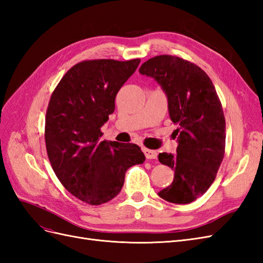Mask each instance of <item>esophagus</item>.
I'll list each match as a JSON object with an SVG mask.
<instances>
[{
    "instance_id": "esophagus-1",
    "label": "esophagus",
    "mask_w": 263,
    "mask_h": 263,
    "mask_svg": "<svg viewBox=\"0 0 263 263\" xmlns=\"http://www.w3.org/2000/svg\"><path fill=\"white\" fill-rule=\"evenodd\" d=\"M142 150H144V154L147 159H157L158 153L156 150H151V149H147V148H144Z\"/></svg>"
}]
</instances>
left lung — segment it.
Returning a JSON list of instances; mask_svg holds the SVG:
<instances>
[{"instance_id": "8db88e82", "label": "left lung", "mask_w": 263, "mask_h": 263, "mask_svg": "<svg viewBox=\"0 0 263 263\" xmlns=\"http://www.w3.org/2000/svg\"><path fill=\"white\" fill-rule=\"evenodd\" d=\"M139 72L161 86L177 126V155H159V161L173 169L174 179L158 195L174 204H189L209 190L224 158L226 123L221 103L209 76L184 59L157 55L142 63Z\"/></svg>"}]
</instances>
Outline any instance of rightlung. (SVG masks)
Segmentation results:
<instances>
[{
	"instance_id": "add662e5",
	"label": "right lung",
	"mask_w": 263,
	"mask_h": 263,
	"mask_svg": "<svg viewBox=\"0 0 263 263\" xmlns=\"http://www.w3.org/2000/svg\"><path fill=\"white\" fill-rule=\"evenodd\" d=\"M140 59L86 60L62 77L47 108L45 141L55 176L69 192L91 205L121 192L125 173L145 155L135 144L101 140L119 89Z\"/></svg>"
}]
</instances>
